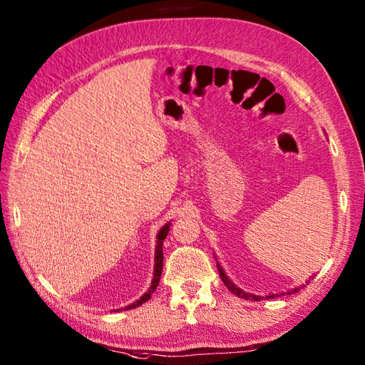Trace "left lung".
Masks as SVG:
<instances>
[{"instance_id":"obj_1","label":"left lung","mask_w":365,"mask_h":365,"mask_svg":"<svg viewBox=\"0 0 365 365\" xmlns=\"http://www.w3.org/2000/svg\"><path fill=\"white\" fill-rule=\"evenodd\" d=\"M216 259V257H215ZM216 267H218V271H220V276H221V279H222V282H224V285L227 287V289L234 293V294H237L238 298H245V299H251V301H262V299H265V298H268V299H271V298H277V297H281V294H292V293H297V292H299V289L302 285H299V287H294V289H292V290H287V292H282V293H268L267 297H260V294H252V293H246L245 290H242L240 289V287H237L234 282L230 281L229 279V276L226 274V271L222 269V267L218 263V259H216ZM309 281H311V279H309ZM307 282V281H306Z\"/></svg>"}]
</instances>
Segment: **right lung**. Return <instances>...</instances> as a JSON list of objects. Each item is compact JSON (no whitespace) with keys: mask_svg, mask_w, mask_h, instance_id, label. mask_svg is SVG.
<instances>
[{"mask_svg":"<svg viewBox=\"0 0 365 365\" xmlns=\"http://www.w3.org/2000/svg\"><path fill=\"white\" fill-rule=\"evenodd\" d=\"M169 229H170V222H166L165 226L160 229V232L157 234V246H155V267H153V279H152V284L149 287V290H147L141 298L136 299L135 302H131L127 307H123L122 311H130V309H135L138 306H141L143 302H145L147 299H150L152 293L157 290L158 282H160V277H161V271H163V242H165V238L169 234ZM120 311V309H118Z\"/></svg>","mask_w":365,"mask_h":365,"instance_id":"obj_1","label":"right lung"}]
</instances>
